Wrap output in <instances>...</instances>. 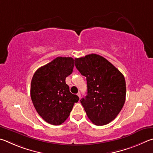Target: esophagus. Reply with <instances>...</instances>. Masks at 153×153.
Here are the masks:
<instances>
[{
  "instance_id": "obj_1",
  "label": "esophagus",
  "mask_w": 153,
  "mask_h": 153,
  "mask_svg": "<svg viewBox=\"0 0 153 153\" xmlns=\"http://www.w3.org/2000/svg\"><path fill=\"white\" fill-rule=\"evenodd\" d=\"M77 95L79 96V98H81V93H77Z\"/></svg>"
}]
</instances>
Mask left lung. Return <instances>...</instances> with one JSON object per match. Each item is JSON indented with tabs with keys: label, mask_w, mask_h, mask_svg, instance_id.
<instances>
[{
	"label": "left lung",
	"mask_w": 153,
	"mask_h": 153,
	"mask_svg": "<svg viewBox=\"0 0 153 153\" xmlns=\"http://www.w3.org/2000/svg\"><path fill=\"white\" fill-rule=\"evenodd\" d=\"M75 66L86 76L87 95L81 103L93 124H109L122 110L126 101V86L124 75L111 62L91 53L75 58Z\"/></svg>",
	"instance_id": "1"
}]
</instances>
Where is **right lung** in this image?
<instances>
[{
    "mask_svg": "<svg viewBox=\"0 0 153 153\" xmlns=\"http://www.w3.org/2000/svg\"><path fill=\"white\" fill-rule=\"evenodd\" d=\"M74 66L71 57H57L35 72L31 83V98L35 109L45 122L60 125L68 118L79 97L70 92L66 78Z\"/></svg>",
    "mask_w": 153,
    "mask_h": 153,
    "instance_id": "right-lung-1",
    "label": "right lung"
}]
</instances>
